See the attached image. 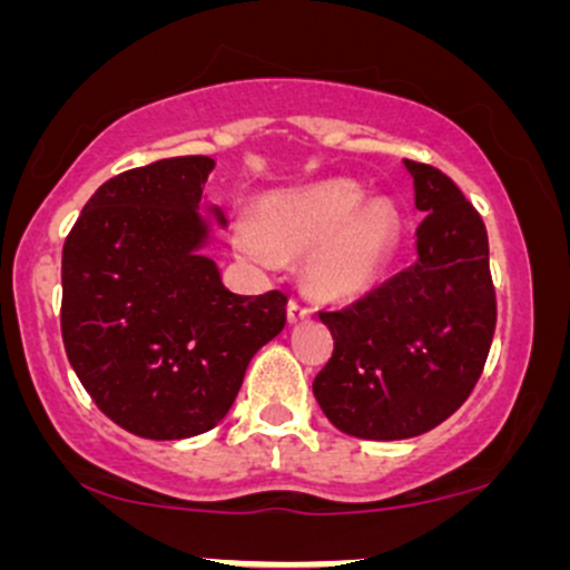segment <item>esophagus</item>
I'll return each instance as SVG.
<instances>
[{"instance_id":"34e87169","label":"esophagus","mask_w":570,"mask_h":570,"mask_svg":"<svg viewBox=\"0 0 570 570\" xmlns=\"http://www.w3.org/2000/svg\"><path fill=\"white\" fill-rule=\"evenodd\" d=\"M286 314H289V322H301V320H308L312 317V306L303 301H297V297H292L289 306H286Z\"/></svg>"}]
</instances>
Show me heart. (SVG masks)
<instances>
[{
	"mask_svg": "<svg viewBox=\"0 0 570 570\" xmlns=\"http://www.w3.org/2000/svg\"><path fill=\"white\" fill-rule=\"evenodd\" d=\"M358 184L322 181L262 206L258 234L239 232L237 248L256 262L308 256V284L327 297L370 289L392 258L400 234L396 212L383 200L365 204Z\"/></svg>",
	"mask_w": 570,
	"mask_h": 570,
	"instance_id": "b5f03b06",
	"label": "heart"
}]
</instances>
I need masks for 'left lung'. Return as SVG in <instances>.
Listing matches in <instances>:
<instances>
[{
	"instance_id": "8db88e82",
	"label": "left lung",
	"mask_w": 570,
	"mask_h": 570,
	"mask_svg": "<svg viewBox=\"0 0 570 570\" xmlns=\"http://www.w3.org/2000/svg\"><path fill=\"white\" fill-rule=\"evenodd\" d=\"M413 176L416 258L353 306L325 308L331 361L314 396L338 430L396 441L428 433L469 400L497 331V289L480 212L439 168Z\"/></svg>"
}]
</instances>
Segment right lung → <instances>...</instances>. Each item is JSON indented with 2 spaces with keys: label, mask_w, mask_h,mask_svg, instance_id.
Listing matches in <instances>:
<instances>
[{
  "label": "right lung",
  "mask_w": 570,
  "mask_h": 570,
  "mask_svg": "<svg viewBox=\"0 0 570 570\" xmlns=\"http://www.w3.org/2000/svg\"><path fill=\"white\" fill-rule=\"evenodd\" d=\"M212 168L198 154L112 176L62 245L68 361L99 411L142 439L215 428L286 322L284 292L234 295L198 253Z\"/></svg>",
  "instance_id": "obj_1"
}]
</instances>
